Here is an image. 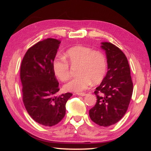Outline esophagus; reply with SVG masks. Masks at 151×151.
Wrapping results in <instances>:
<instances>
[{"label": "esophagus", "instance_id": "obj_1", "mask_svg": "<svg viewBox=\"0 0 151 151\" xmlns=\"http://www.w3.org/2000/svg\"><path fill=\"white\" fill-rule=\"evenodd\" d=\"M86 93H77V95H79V96H85L86 95Z\"/></svg>", "mask_w": 151, "mask_h": 151}]
</instances>
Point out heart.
<instances>
[{
	"label": "heart",
	"instance_id": "heart-1",
	"mask_svg": "<svg viewBox=\"0 0 151 151\" xmlns=\"http://www.w3.org/2000/svg\"><path fill=\"white\" fill-rule=\"evenodd\" d=\"M66 61L63 58H55L52 68L55 75L62 81L68 80L70 75V65L78 66L79 76L73 78L64 86L66 91L81 92L87 88L92 82L98 84L103 80L107 68L105 56L101 52L93 50L83 46H76L65 52Z\"/></svg>",
	"mask_w": 151,
	"mask_h": 151
}]
</instances>
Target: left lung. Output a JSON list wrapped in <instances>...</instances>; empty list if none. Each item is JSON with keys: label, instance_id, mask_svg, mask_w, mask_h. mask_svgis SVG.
I'll list each match as a JSON object with an SVG mask.
<instances>
[{"label": "left lung", "instance_id": "8db88e82", "mask_svg": "<svg viewBox=\"0 0 151 151\" xmlns=\"http://www.w3.org/2000/svg\"><path fill=\"white\" fill-rule=\"evenodd\" d=\"M101 48L106 52L108 71L94 91L96 103L89 110V116L99 126L109 127L119 122L127 112L133 83L123 52L111 42H102Z\"/></svg>", "mask_w": 151, "mask_h": 151}]
</instances>
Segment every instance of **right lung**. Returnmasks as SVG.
<instances>
[{
    "label": "right lung",
    "instance_id": "right-lung-1",
    "mask_svg": "<svg viewBox=\"0 0 151 151\" xmlns=\"http://www.w3.org/2000/svg\"><path fill=\"white\" fill-rule=\"evenodd\" d=\"M59 40L47 39L29 48L20 65L22 101L35 121L44 126L58 124L66 113V103L73 95L57 96L59 83L53 71L52 63Z\"/></svg>",
    "mask_w": 151,
    "mask_h": 151
}]
</instances>
